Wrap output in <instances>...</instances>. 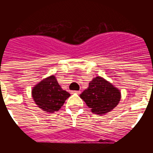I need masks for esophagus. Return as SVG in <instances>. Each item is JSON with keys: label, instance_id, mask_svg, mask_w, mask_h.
<instances>
[{"label": "esophagus", "instance_id": "1", "mask_svg": "<svg viewBox=\"0 0 153 153\" xmlns=\"http://www.w3.org/2000/svg\"><path fill=\"white\" fill-rule=\"evenodd\" d=\"M73 93H76V94H79L80 93V91H78V90H74V91H72Z\"/></svg>", "mask_w": 153, "mask_h": 153}]
</instances>
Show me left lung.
Listing matches in <instances>:
<instances>
[{
    "label": "left lung",
    "mask_w": 153,
    "mask_h": 153,
    "mask_svg": "<svg viewBox=\"0 0 153 153\" xmlns=\"http://www.w3.org/2000/svg\"><path fill=\"white\" fill-rule=\"evenodd\" d=\"M91 111L104 115L117 106L121 98L120 90L108 81L97 76L89 83V87L80 94Z\"/></svg>",
    "instance_id": "8db88e82"
}]
</instances>
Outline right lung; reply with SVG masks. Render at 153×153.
Here are the masks:
<instances>
[{
  "label": "right lung",
  "instance_id": "1",
  "mask_svg": "<svg viewBox=\"0 0 153 153\" xmlns=\"http://www.w3.org/2000/svg\"><path fill=\"white\" fill-rule=\"evenodd\" d=\"M70 96L68 92L60 87L54 76L40 81L32 90L35 103L48 113L58 111Z\"/></svg>",
  "mask_w": 153,
  "mask_h": 153
}]
</instances>
